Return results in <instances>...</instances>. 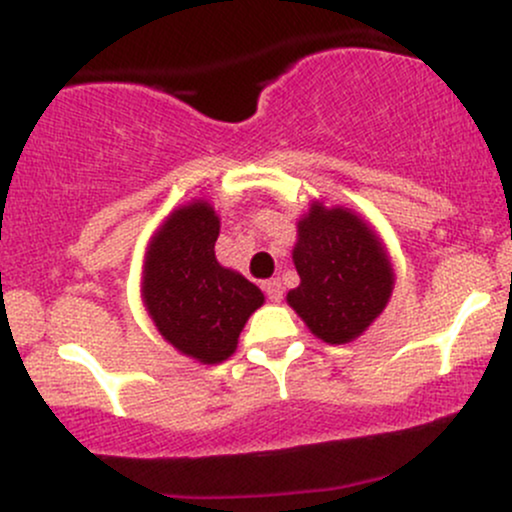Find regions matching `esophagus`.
Returning <instances> with one entry per match:
<instances>
[{
    "label": "esophagus",
    "mask_w": 512,
    "mask_h": 512,
    "mask_svg": "<svg viewBox=\"0 0 512 512\" xmlns=\"http://www.w3.org/2000/svg\"><path fill=\"white\" fill-rule=\"evenodd\" d=\"M264 293H267V298L272 303H281V298H284V289H281V281L279 279H269L262 284Z\"/></svg>",
    "instance_id": "esophagus-1"
}]
</instances>
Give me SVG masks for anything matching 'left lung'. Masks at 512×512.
I'll list each match as a JSON object with an SVG mask.
<instances>
[{
  "label": "left lung",
  "mask_w": 512,
  "mask_h": 512,
  "mask_svg": "<svg viewBox=\"0 0 512 512\" xmlns=\"http://www.w3.org/2000/svg\"><path fill=\"white\" fill-rule=\"evenodd\" d=\"M291 255L301 284L286 293V303L327 344L361 337L395 289L383 238L346 207H327L315 199L298 219Z\"/></svg>",
  "instance_id": "obj_1"
}]
</instances>
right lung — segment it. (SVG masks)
<instances>
[{
  "label": "right lung",
  "mask_w": 512,
  "mask_h": 512,
  "mask_svg": "<svg viewBox=\"0 0 512 512\" xmlns=\"http://www.w3.org/2000/svg\"><path fill=\"white\" fill-rule=\"evenodd\" d=\"M221 221L207 199L166 216L144 255L142 301L158 334L204 366L226 361L248 317L264 303L252 281L216 260Z\"/></svg>",
  "instance_id": "obj_1"
}]
</instances>
